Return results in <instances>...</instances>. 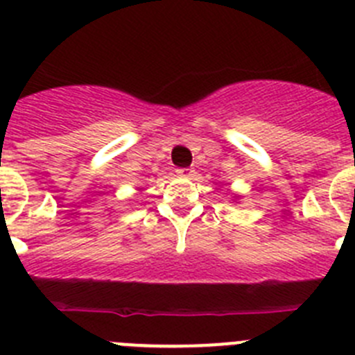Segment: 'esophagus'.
<instances>
[{"label": "esophagus", "instance_id": "34e87169", "mask_svg": "<svg viewBox=\"0 0 355 355\" xmlns=\"http://www.w3.org/2000/svg\"><path fill=\"white\" fill-rule=\"evenodd\" d=\"M175 172H178L180 175H190V174H192V171H190V168H178Z\"/></svg>", "mask_w": 355, "mask_h": 355}]
</instances>
